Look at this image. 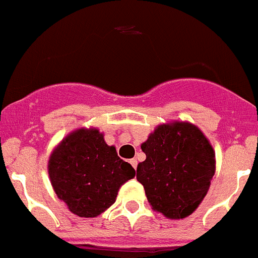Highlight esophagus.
Wrapping results in <instances>:
<instances>
[{
	"instance_id": "1",
	"label": "esophagus",
	"mask_w": 258,
	"mask_h": 258,
	"mask_svg": "<svg viewBox=\"0 0 258 258\" xmlns=\"http://www.w3.org/2000/svg\"><path fill=\"white\" fill-rule=\"evenodd\" d=\"M129 162H131V165L133 166V169H134V170L137 169V159H134V158H133V159H131Z\"/></svg>"
}]
</instances>
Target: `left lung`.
<instances>
[{
  "mask_svg": "<svg viewBox=\"0 0 258 258\" xmlns=\"http://www.w3.org/2000/svg\"><path fill=\"white\" fill-rule=\"evenodd\" d=\"M146 154L137 180L152 208L169 219H184L199 207L215 175V152L202 131L174 121L155 127L141 145Z\"/></svg>",
  "mask_w": 258,
  "mask_h": 258,
  "instance_id": "1",
  "label": "left lung"
}]
</instances>
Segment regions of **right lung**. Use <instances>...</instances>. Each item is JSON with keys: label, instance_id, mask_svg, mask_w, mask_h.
Segmentation results:
<instances>
[{"label": "right lung", "instance_id": "obj_1", "mask_svg": "<svg viewBox=\"0 0 258 258\" xmlns=\"http://www.w3.org/2000/svg\"><path fill=\"white\" fill-rule=\"evenodd\" d=\"M48 175L55 194L80 218H96L116 202L120 187L134 178L131 163L108 146L97 129H78L54 149Z\"/></svg>", "mask_w": 258, "mask_h": 258}]
</instances>
